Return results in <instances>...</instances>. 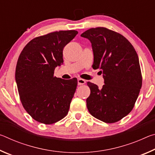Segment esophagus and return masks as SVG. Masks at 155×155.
I'll list each match as a JSON object with an SVG mask.
<instances>
[{
	"label": "esophagus",
	"instance_id": "obj_1",
	"mask_svg": "<svg viewBox=\"0 0 155 155\" xmlns=\"http://www.w3.org/2000/svg\"><path fill=\"white\" fill-rule=\"evenodd\" d=\"M85 83V80L83 79V78H78V85H84Z\"/></svg>",
	"mask_w": 155,
	"mask_h": 155
}]
</instances>
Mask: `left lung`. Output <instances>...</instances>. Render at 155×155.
<instances>
[{
  "instance_id": "left-lung-1",
  "label": "left lung",
  "mask_w": 155,
  "mask_h": 155,
  "mask_svg": "<svg viewBox=\"0 0 155 155\" xmlns=\"http://www.w3.org/2000/svg\"><path fill=\"white\" fill-rule=\"evenodd\" d=\"M81 36L91 41L92 68H100L104 79L102 89L87 82L88 111L104 122H118L132 111L142 85L137 52L127 38L107 28H91Z\"/></svg>"
}]
</instances>
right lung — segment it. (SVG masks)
<instances>
[{
    "instance_id": "right-lung-1",
    "label": "right lung",
    "mask_w": 155,
    "mask_h": 155,
    "mask_svg": "<svg viewBox=\"0 0 155 155\" xmlns=\"http://www.w3.org/2000/svg\"><path fill=\"white\" fill-rule=\"evenodd\" d=\"M77 33L75 30L59 31L37 37L18 57L15 81L20 99L36 121L52 124L68 114L77 80L57 78L54 71L64 63V48Z\"/></svg>"
}]
</instances>
